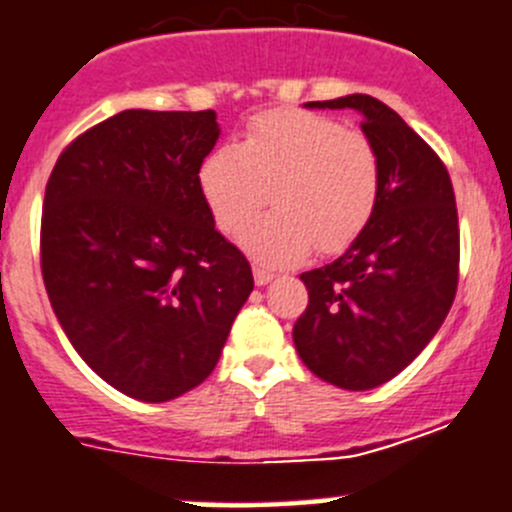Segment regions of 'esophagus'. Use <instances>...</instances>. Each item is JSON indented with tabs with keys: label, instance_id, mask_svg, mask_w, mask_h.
<instances>
[{
	"label": "esophagus",
	"instance_id": "34e87169",
	"mask_svg": "<svg viewBox=\"0 0 512 512\" xmlns=\"http://www.w3.org/2000/svg\"><path fill=\"white\" fill-rule=\"evenodd\" d=\"M252 277H255L257 287H265V284L272 282L274 274L267 272V270H262V267H255V270H252Z\"/></svg>",
	"mask_w": 512,
	"mask_h": 512
}]
</instances>
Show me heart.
Here are the masks:
<instances>
[{"mask_svg": "<svg viewBox=\"0 0 512 512\" xmlns=\"http://www.w3.org/2000/svg\"><path fill=\"white\" fill-rule=\"evenodd\" d=\"M198 191L223 233H235L267 201L277 211L240 233L247 255L270 267L311 250L336 255L368 228L380 198V159L358 132L331 117L272 110L252 117L235 147L198 164Z\"/></svg>", "mask_w": 512, "mask_h": 512, "instance_id": "obj_1", "label": "heart"}]
</instances>
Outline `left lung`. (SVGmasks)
<instances>
[{
  "label": "left lung",
  "mask_w": 512,
  "mask_h": 512,
  "mask_svg": "<svg viewBox=\"0 0 512 512\" xmlns=\"http://www.w3.org/2000/svg\"><path fill=\"white\" fill-rule=\"evenodd\" d=\"M306 107L360 112L380 159V198L338 260L301 274L309 306L294 346L316 378L373 390L405 370L449 314L459 282L454 188L434 149L385 102L346 95Z\"/></svg>",
  "instance_id": "8db88e82"
}]
</instances>
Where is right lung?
<instances>
[{"label":"right lung","mask_w":512,"mask_h":512,"mask_svg":"<svg viewBox=\"0 0 512 512\" xmlns=\"http://www.w3.org/2000/svg\"><path fill=\"white\" fill-rule=\"evenodd\" d=\"M218 137L213 110L117 112L63 149L46 184L53 314L80 358L134 400L201 385L255 287L198 191Z\"/></svg>","instance_id":"add662e5"}]
</instances>
